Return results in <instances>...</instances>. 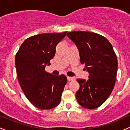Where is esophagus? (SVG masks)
I'll use <instances>...</instances> for the list:
<instances>
[{
    "mask_svg": "<svg viewBox=\"0 0 130 130\" xmlns=\"http://www.w3.org/2000/svg\"><path fill=\"white\" fill-rule=\"evenodd\" d=\"M67 80H68V81H70V80H74V77H70V76H67Z\"/></svg>",
    "mask_w": 130,
    "mask_h": 130,
    "instance_id": "1",
    "label": "esophagus"
}]
</instances>
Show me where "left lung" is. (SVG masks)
<instances>
[{
	"label": "left lung",
	"mask_w": 130,
	"mask_h": 130,
	"mask_svg": "<svg viewBox=\"0 0 130 130\" xmlns=\"http://www.w3.org/2000/svg\"><path fill=\"white\" fill-rule=\"evenodd\" d=\"M67 36L75 43L80 61L89 73V79H77L80 87L76 98L81 106L95 109L108 99L114 89L117 73V56L105 37L93 32L74 31Z\"/></svg>",
	"instance_id": "left-lung-1"
}]
</instances>
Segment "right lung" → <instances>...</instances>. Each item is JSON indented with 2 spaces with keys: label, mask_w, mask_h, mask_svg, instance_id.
Returning a JSON list of instances; mask_svg holds the SVG:
<instances>
[{
  "label": "right lung",
  "mask_w": 130,
  "mask_h": 130,
  "mask_svg": "<svg viewBox=\"0 0 130 130\" xmlns=\"http://www.w3.org/2000/svg\"><path fill=\"white\" fill-rule=\"evenodd\" d=\"M67 33L42 34L29 37L16 54L15 66L21 87L30 102L40 109H51L60 102L67 77L47 73L45 67L51 65L57 44Z\"/></svg>",
  "instance_id": "1"
}]
</instances>
